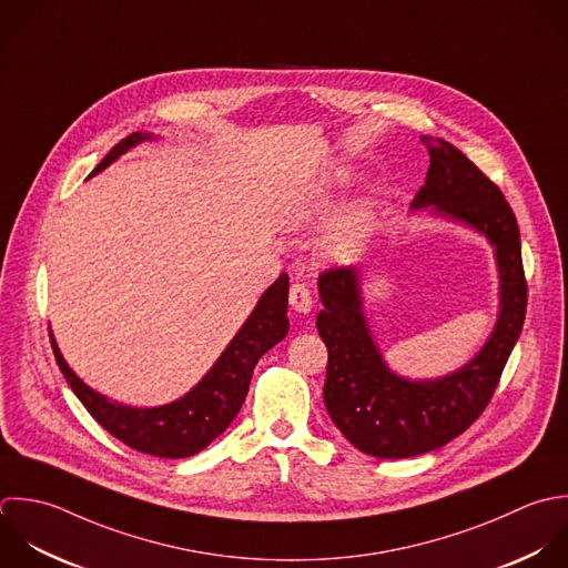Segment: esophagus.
<instances>
[{
  "instance_id": "esophagus-1",
  "label": "esophagus",
  "mask_w": 568,
  "mask_h": 568,
  "mask_svg": "<svg viewBox=\"0 0 568 568\" xmlns=\"http://www.w3.org/2000/svg\"><path fill=\"white\" fill-rule=\"evenodd\" d=\"M290 305L303 314H307L312 310V294L303 283H294L290 287Z\"/></svg>"
}]
</instances>
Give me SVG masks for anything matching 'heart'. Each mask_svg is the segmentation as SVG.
<instances>
[{
  "label": "heart",
  "mask_w": 568,
  "mask_h": 568,
  "mask_svg": "<svg viewBox=\"0 0 568 568\" xmlns=\"http://www.w3.org/2000/svg\"><path fill=\"white\" fill-rule=\"evenodd\" d=\"M345 174L336 176V183H343ZM332 192L329 187H318L312 192H303L294 196L285 210H283V223L287 227H305L312 221H316L327 207H329ZM374 221V201H361L354 207H349L329 230L325 239V250L329 256H347L354 252V247L363 241L369 225Z\"/></svg>",
  "instance_id": "heart-1"
}]
</instances>
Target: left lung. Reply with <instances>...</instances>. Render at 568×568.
<instances>
[{
    "mask_svg": "<svg viewBox=\"0 0 568 568\" xmlns=\"http://www.w3.org/2000/svg\"><path fill=\"white\" fill-rule=\"evenodd\" d=\"M420 139L432 163L412 207L434 205L436 212L471 225L491 241L503 303L491 338L469 365L438 381H407L387 369L369 336L358 272H321L318 292L325 310L316 327L329 354L323 400L343 436L376 458L420 456L467 432L491 403L527 316L520 227L509 201L456 145L427 134Z\"/></svg>",
    "mask_w": 568,
    "mask_h": 568,
    "instance_id": "obj_1",
    "label": "left lung"
}]
</instances>
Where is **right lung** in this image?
I'll use <instances>...</instances> for the list:
<instances>
[{
	"label": "right lung",
	"instance_id": "right-lung-1",
	"mask_svg": "<svg viewBox=\"0 0 568 568\" xmlns=\"http://www.w3.org/2000/svg\"><path fill=\"white\" fill-rule=\"evenodd\" d=\"M143 139H150V134L132 132L121 139L101 159L92 174L101 172L119 154H123L128 148L136 145ZM287 292L290 278L287 274H281L276 283L261 296L256 310L239 329L221 358L214 363V367L207 372V376L181 400L154 409L125 407L92 392L65 365L54 345V338H50V345L70 389L108 434H112L130 449L148 456L187 458L205 449L216 436H221L230 427L247 396L252 372L258 358L285 338L290 327Z\"/></svg>",
	"mask_w": 568,
	"mask_h": 568
}]
</instances>
